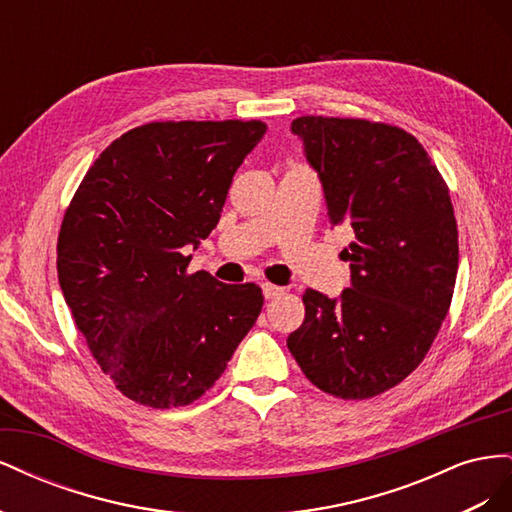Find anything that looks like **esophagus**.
I'll list each match as a JSON object with an SVG mask.
<instances>
[{
    "label": "esophagus",
    "mask_w": 512,
    "mask_h": 512,
    "mask_svg": "<svg viewBox=\"0 0 512 512\" xmlns=\"http://www.w3.org/2000/svg\"><path fill=\"white\" fill-rule=\"evenodd\" d=\"M282 292H284V288H282V286H275V284H269V282L262 284V294H265V299H275V297H280Z\"/></svg>",
    "instance_id": "1"
}]
</instances>
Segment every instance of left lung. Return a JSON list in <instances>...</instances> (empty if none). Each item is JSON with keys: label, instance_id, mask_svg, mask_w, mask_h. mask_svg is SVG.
I'll return each mask as SVG.
<instances>
[{"label": "left lung", "instance_id": "obj_1", "mask_svg": "<svg viewBox=\"0 0 512 512\" xmlns=\"http://www.w3.org/2000/svg\"><path fill=\"white\" fill-rule=\"evenodd\" d=\"M305 160L329 220L354 241L350 288L337 299L307 288L305 320L288 350L307 380L342 399L393 389L421 365L451 307L457 222L448 188L406 130L365 119L297 117Z\"/></svg>", "mask_w": 512, "mask_h": 512}]
</instances>
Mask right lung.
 I'll return each mask as SVG.
<instances>
[{
    "mask_svg": "<svg viewBox=\"0 0 512 512\" xmlns=\"http://www.w3.org/2000/svg\"><path fill=\"white\" fill-rule=\"evenodd\" d=\"M262 121H156L91 164L61 222L57 273L104 374L136 404L179 408L215 384L262 309L256 284L185 273L218 226Z\"/></svg>",
    "mask_w": 512,
    "mask_h": 512,
    "instance_id": "add662e5",
    "label": "right lung"
}]
</instances>
